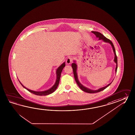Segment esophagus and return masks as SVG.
Returning a JSON list of instances; mask_svg holds the SVG:
<instances>
[{
    "label": "esophagus",
    "mask_w": 135,
    "mask_h": 135,
    "mask_svg": "<svg viewBox=\"0 0 135 135\" xmlns=\"http://www.w3.org/2000/svg\"><path fill=\"white\" fill-rule=\"evenodd\" d=\"M73 61V59L71 57H68L66 60V62L68 64H70Z\"/></svg>",
    "instance_id": "obj_1"
}]
</instances>
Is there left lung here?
Masks as SVG:
<instances>
[{
	"label": "left lung",
	"mask_w": 135,
	"mask_h": 135,
	"mask_svg": "<svg viewBox=\"0 0 135 135\" xmlns=\"http://www.w3.org/2000/svg\"><path fill=\"white\" fill-rule=\"evenodd\" d=\"M92 33H94L95 35H96V37L98 38L99 40H102L104 42H108L109 44H110V45H111L112 49H113V50L114 52V55H115V57H114V61L116 64V69H115V72L116 73L117 72V67H118V64H117V57L116 56V51H115V47H114V45L113 44V43L109 39H108V38H107L105 37L104 36L103 34H102L101 33L98 32H97V31H92ZM75 61H74V62L72 64V67L73 70V73H74V77H75V80L76 81V83L78 85L79 87L81 89V90H82L83 91H84L86 93H98L100 92L101 91H102L104 90H105V89H106L107 87H108L110 84H111V82L110 83H109V84H108V85H107L105 87H102L100 88L99 89L97 90H92L91 89H90L89 88H88L87 87H85L83 85L80 83V82L79 81V80L78 79V74H77V68H78V66L76 65V64L75 63Z\"/></svg>",
	"instance_id": "8db88e82"
}]
</instances>
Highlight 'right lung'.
Masks as SVG:
<instances>
[{
  "label": "right lung",
  "mask_w": 135,
  "mask_h": 135,
  "mask_svg": "<svg viewBox=\"0 0 135 135\" xmlns=\"http://www.w3.org/2000/svg\"><path fill=\"white\" fill-rule=\"evenodd\" d=\"M65 66V62H63L60 66H59L57 69V71H56V75H57V79H56V80L55 82V83L54 84V85L51 87L50 89H48L47 90H46L45 91H34L32 90H30L28 89L26 87H25L24 86H23L22 84L21 83V82L19 81V82L20 83V84H21V85L24 87L25 89H26V90H27L28 91H29L31 93H33L35 95H40V96H45V95H49L50 94H51L52 93H53L54 91H55V90L57 89V87L59 85V82H60V75H61V72L63 70V68Z\"/></svg>",
  "instance_id": "1"
}]
</instances>
